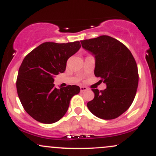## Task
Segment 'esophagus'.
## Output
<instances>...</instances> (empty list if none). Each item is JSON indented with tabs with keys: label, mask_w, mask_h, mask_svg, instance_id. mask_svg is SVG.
Returning a JSON list of instances; mask_svg holds the SVG:
<instances>
[{
	"label": "esophagus",
	"mask_w": 156,
	"mask_h": 156,
	"mask_svg": "<svg viewBox=\"0 0 156 156\" xmlns=\"http://www.w3.org/2000/svg\"><path fill=\"white\" fill-rule=\"evenodd\" d=\"M80 92H84V91L87 90V87H80Z\"/></svg>",
	"instance_id": "obj_1"
}]
</instances>
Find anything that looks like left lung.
Segmentation results:
<instances>
[{
  "mask_svg": "<svg viewBox=\"0 0 156 156\" xmlns=\"http://www.w3.org/2000/svg\"><path fill=\"white\" fill-rule=\"evenodd\" d=\"M80 42L94 55V75L106 84L104 90L92 89L94 98L87 107L101 119H115L128 110L135 98L139 83L136 62L124 44L109 36Z\"/></svg>",
  "mask_w": 156,
  "mask_h": 156,
  "instance_id": "obj_1",
  "label": "left lung"
}]
</instances>
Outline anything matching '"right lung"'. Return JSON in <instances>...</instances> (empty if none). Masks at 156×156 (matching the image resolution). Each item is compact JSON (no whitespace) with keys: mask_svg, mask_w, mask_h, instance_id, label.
<instances>
[{"mask_svg":"<svg viewBox=\"0 0 156 156\" xmlns=\"http://www.w3.org/2000/svg\"><path fill=\"white\" fill-rule=\"evenodd\" d=\"M80 48L79 41L68 43L44 42L30 52L19 68L16 87L25 111L45 124L64 117L71 98L80 87H54V77L65 71L67 61Z\"/></svg>","mask_w":156,"mask_h":156,"instance_id":"obj_1","label":"right lung"}]
</instances>
